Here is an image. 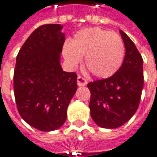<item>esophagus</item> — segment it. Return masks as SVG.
Here are the masks:
<instances>
[{"label":"esophagus","mask_w":157,"mask_h":157,"mask_svg":"<svg viewBox=\"0 0 157 157\" xmlns=\"http://www.w3.org/2000/svg\"><path fill=\"white\" fill-rule=\"evenodd\" d=\"M77 84L78 86H84V85H87V80L85 79L84 77L78 76L77 78Z\"/></svg>","instance_id":"1"}]
</instances>
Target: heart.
Wrapping results in <instances>:
<instances>
[{
	"label": "heart",
	"instance_id": "b5f03b06",
	"mask_svg": "<svg viewBox=\"0 0 157 157\" xmlns=\"http://www.w3.org/2000/svg\"><path fill=\"white\" fill-rule=\"evenodd\" d=\"M63 56L72 67L85 57V67L94 76L109 78L121 67L125 45L120 36L98 27L77 32L72 41L63 46Z\"/></svg>",
	"mask_w": 157,
	"mask_h": 157
}]
</instances>
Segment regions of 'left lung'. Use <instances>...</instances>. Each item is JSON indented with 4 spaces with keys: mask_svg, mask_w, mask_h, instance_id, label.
<instances>
[{
    "mask_svg": "<svg viewBox=\"0 0 157 157\" xmlns=\"http://www.w3.org/2000/svg\"><path fill=\"white\" fill-rule=\"evenodd\" d=\"M126 48L121 67L112 76L90 82V116L97 126L117 128L138 109L144 87L143 59L133 42L120 31Z\"/></svg>",
    "mask_w": 157,
    "mask_h": 157,
    "instance_id": "left-lung-1",
    "label": "left lung"
}]
</instances>
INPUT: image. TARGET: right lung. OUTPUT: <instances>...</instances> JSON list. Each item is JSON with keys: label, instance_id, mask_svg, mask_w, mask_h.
Listing matches in <instances>:
<instances>
[{"label": "right lung", "instance_id": "obj_1", "mask_svg": "<svg viewBox=\"0 0 157 157\" xmlns=\"http://www.w3.org/2000/svg\"><path fill=\"white\" fill-rule=\"evenodd\" d=\"M62 26L43 25L31 34L16 57L13 90L20 116L42 132L56 130L67 119L69 102L78 88L77 74L62 70Z\"/></svg>", "mask_w": 157, "mask_h": 157}]
</instances>
